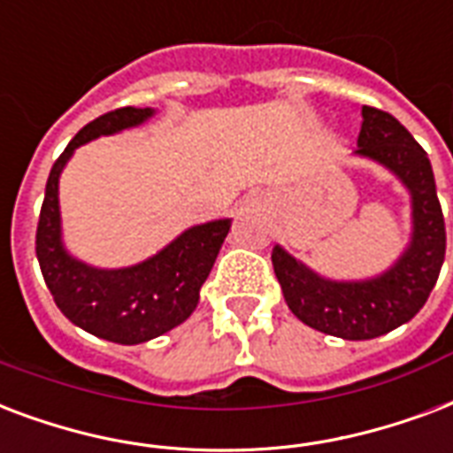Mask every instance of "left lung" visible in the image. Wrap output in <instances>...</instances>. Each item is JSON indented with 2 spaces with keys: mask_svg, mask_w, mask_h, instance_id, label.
<instances>
[{
  "mask_svg": "<svg viewBox=\"0 0 453 453\" xmlns=\"http://www.w3.org/2000/svg\"><path fill=\"white\" fill-rule=\"evenodd\" d=\"M361 116L354 157L388 168L411 196L406 250L388 271L364 280L323 278L280 244L271 254L289 311L313 330L342 340H372L409 323L433 292L447 251L444 216L426 150L388 111L364 106Z\"/></svg>",
  "mask_w": 453,
  "mask_h": 453,
  "instance_id": "left-lung-1",
  "label": "left lung"
}]
</instances>
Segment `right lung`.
Returning <instances> with one entry per match:
<instances>
[{"label": "right lung", "instance_id": "right-lung-1", "mask_svg": "<svg viewBox=\"0 0 453 453\" xmlns=\"http://www.w3.org/2000/svg\"><path fill=\"white\" fill-rule=\"evenodd\" d=\"M154 113L157 109L150 106H126L82 127L51 165L37 223L35 251L61 313L85 333L116 344H142L192 316L199 303V289L209 278L233 223L230 219H219L188 227L154 257L126 268H96L65 250L58 206V178L65 164L82 144L102 134L142 126Z\"/></svg>", "mask_w": 453, "mask_h": 453}]
</instances>
